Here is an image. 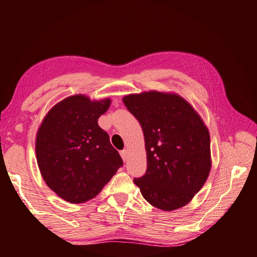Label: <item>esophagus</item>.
<instances>
[{
    "label": "esophagus",
    "mask_w": 257,
    "mask_h": 257,
    "mask_svg": "<svg viewBox=\"0 0 257 257\" xmlns=\"http://www.w3.org/2000/svg\"><path fill=\"white\" fill-rule=\"evenodd\" d=\"M120 155H121V158H122V160L125 161V160H127V158H128V151L127 150H122V151L120 152Z\"/></svg>",
    "instance_id": "esophagus-1"
}]
</instances>
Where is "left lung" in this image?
<instances>
[{"label": "left lung", "mask_w": 257, "mask_h": 257, "mask_svg": "<svg viewBox=\"0 0 257 257\" xmlns=\"http://www.w3.org/2000/svg\"><path fill=\"white\" fill-rule=\"evenodd\" d=\"M124 105L142 125L147 170L134 179L151 205L175 211L194 198L210 175V133L201 115L176 93L129 94Z\"/></svg>", "instance_id": "left-lung-1"}]
</instances>
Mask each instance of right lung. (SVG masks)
Segmentation results:
<instances>
[{
  "label": "right lung",
  "mask_w": 257,
  "mask_h": 257,
  "mask_svg": "<svg viewBox=\"0 0 257 257\" xmlns=\"http://www.w3.org/2000/svg\"><path fill=\"white\" fill-rule=\"evenodd\" d=\"M111 98L66 97L47 112L36 134L37 164L45 184L64 201L85 203L101 193L123 164L97 120Z\"/></svg>",
  "instance_id": "add662e5"
}]
</instances>
